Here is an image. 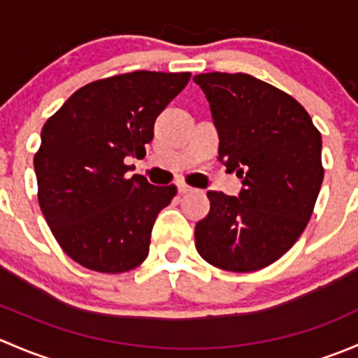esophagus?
<instances>
[{
  "instance_id": "esophagus-1",
  "label": "esophagus",
  "mask_w": 358,
  "mask_h": 358,
  "mask_svg": "<svg viewBox=\"0 0 358 358\" xmlns=\"http://www.w3.org/2000/svg\"><path fill=\"white\" fill-rule=\"evenodd\" d=\"M176 187H178V192H180V194H189V192H194L192 187L187 185V183H183V182H178V183H176Z\"/></svg>"
}]
</instances>
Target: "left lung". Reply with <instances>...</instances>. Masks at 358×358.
Here are the masks:
<instances>
[{
  "instance_id": "obj_1",
  "label": "left lung",
  "mask_w": 358,
  "mask_h": 358,
  "mask_svg": "<svg viewBox=\"0 0 358 358\" xmlns=\"http://www.w3.org/2000/svg\"><path fill=\"white\" fill-rule=\"evenodd\" d=\"M218 129L220 161L243 178L239 197L209 190L196 248L229 272L265 268L292 248L324 180L322 136L282 90L249 74L194 76Z\"/></svg>"
}]
</instances>
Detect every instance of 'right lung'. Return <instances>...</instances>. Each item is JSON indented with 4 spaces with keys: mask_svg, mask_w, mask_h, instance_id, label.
I'll use <instances>...</instances> for the list:
<instances>
[{
    "mask_svg": "<svg viewBox=\"0 0 358 358\" xmlns=\"http://www.w3.org/2000/svg\"><path fill=\"white\" fill-rule=\"evenodd\" d=\"M190 72L135 71L83 86L45 122L34 156L38 201L57 243L102 273L136 268L149 255L159 211L176 196L145 176L126 178L154 122Z\"/></svg>",
    "mask_w": 358,
    "mask_h": 358,
    "instance_id": "add662e5",
    "label": "right lung"
}]
</instances>
